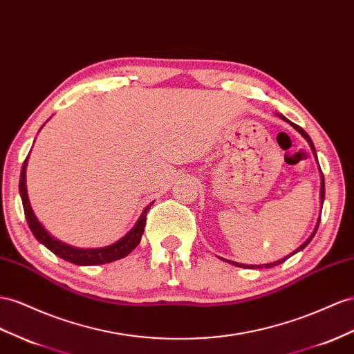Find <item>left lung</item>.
<instances>
[{
	"label": "left lung",
	"instance_id": "left-lung-1",
	"mask_svg": "<svg viewBox=\"0 0 354 354\" xmlns=\"http://www.w3.org/2000/svg\"><path fill=\"white\" fill-rule=\"evenodd\" d=\"M277 116H280L283 120H286V122H289L288 119H286L284 116H283V114H277ZM290 123V125L296 129V131H298L299 133H301V136L305 138V140H307L308 141V145H310V147H311V150H313V153H314V156H316L317 158V155H316V149H314V145H313V141H311V138H310V136H308V133L307 132H305L301 127H298V125H295V123H292V122H289ZM320 174H322V187H320V204L323 205V201H324V178H323V173H322V171H320ZM319 223H320V217H319V221H317V225H316V227H314V231H313V234L310 235V238H308V240L307 241H305L304 244H301L298 248H296V250L293 252V253H290L289 256H286V257H283V259H280V261H277V262H272V263H265V265H245V263H236V262H231V261H227L229 263H234L235 266H240V268H253V270H256V268H271V266H275V265H280V263H283L286 259H289V257L290 256H293L295 253H298V252H301L302 250V248H305V247H307L308 244H310V241L313 240V236L314 235H316V232H317V227H319ZM222 261H226V259H222Z\"/></svg>",
	"mask_w": 354,
	"mask_h": 354
}]
</instances>
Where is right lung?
<instances>
[{
  "instance_id": "add662e5",
  "label": "right lung",
  "mask_w": 354,
  "mask_h": 354,
  "mask_svg": "<svg viewBox=\"0 0 354 354\" xmlns=\"http://www.w3.org/2000/svg\"><path fill=\"white\" fill-rule=\"evenodd\" d=\"M26 164H28V156L22 165L21 171V180H19V192H21L22 198V204H24V212L26 222L30 225L31 232L38 240V243H41L44 247L49 248L52 253L56 256H59L61 259L71 262L74 265H80V266H89V265H102V263H110L114 261H119L122 257L128 256L133 248H136L140 244L141 235L145 232V226H146V216L150 205L145 208V212L141 213L140 218L137 223L133 225L131 231L122 236L120 240L116 243H113L107 247H100V248H79V247H73L65 244L59 240H56L55 236H52L49 232L46 231L44 226L38 222V218L35 217L31 204H30V198H28L26 192Z\"/></svg>"
}]
</instances>
